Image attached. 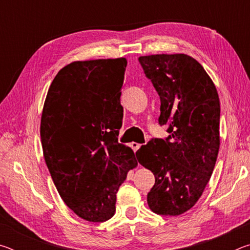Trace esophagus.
<instances>
[{
	"mask_svg": "<svg viewBox=\"0 0 250 250\" xmlns=\"http://www.w3.org/2000/svg\"><path fill=\"white\" fill-rule=\"evenodd\" d=\"M130 146H131V147H132V150L134 152H137L139 149H140V146H141L140 143H137V142H132Z\"/></svg>",
	"mask_w": 250,
	"mask_h": 250,
	"instance_id": "1",
	"label": "esophagus"
}]
</instances>
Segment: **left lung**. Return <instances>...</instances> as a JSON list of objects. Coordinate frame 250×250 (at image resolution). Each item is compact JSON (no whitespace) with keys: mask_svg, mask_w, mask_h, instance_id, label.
Returning a JSON list of instances; mask_svg holds the SVG:
<instances>
[{"mask_svg":"<svg viewBox=\"0 0 250 250\" xmlns=\"http://www.w3.org/2000/svg\"><path fill=\"white\" fill-rule=\"evenodd\" d=\"M139 62L160 96L159 124L167 125L170 133L137 152L139 163L155 177L147 205L159 215L177 216L196 204L216 163L218 94L203 66L188 55H149Z\"/></svg>","mask_w":250,"mask_h":250,"instance_id":"1","label":"left lung"}]
</instances>
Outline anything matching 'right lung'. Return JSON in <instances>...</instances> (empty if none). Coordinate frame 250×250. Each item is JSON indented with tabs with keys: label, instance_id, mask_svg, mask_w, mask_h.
<instances>
[{
	"label": "right lung",
	"instance_id": "obj_1",
	"mask_svg": "<svg viewBox=\"0 0 250 250\" xmlns=\"http://www.w3.org/2000/svg\"><path fill=\"white\" fill-rule=\"evenodd\" d=\"M125 58L70 62L58 71L41 119L44 159L65 204L88 222L115 215L117 192L138 166L118 142Z\"/></svg>",
	"mask_w": 250,
	"mask_h": 250
}]
</instances>
